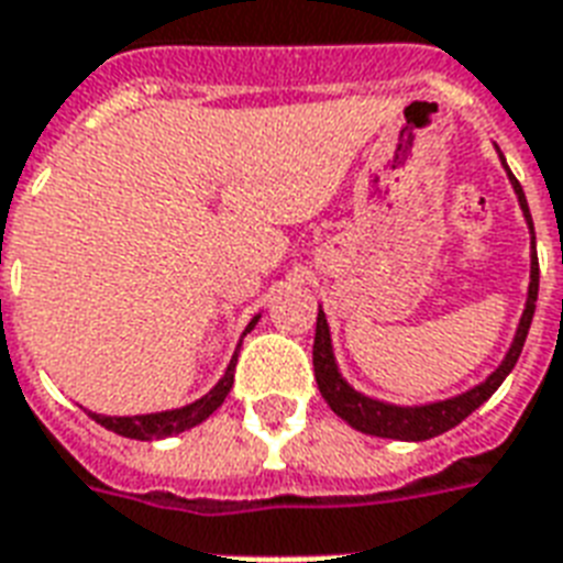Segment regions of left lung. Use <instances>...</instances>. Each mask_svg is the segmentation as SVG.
I'll return each instance as SVG.
<instances>
[{"instance_id":"8db88e82","label":"left lung","mask_w":563,"mask_h":563,"mask_svg":"<svg viewBox=\"0 0 563 563\" xmlns=\"http://www.w3.org/2000/svg\"><path fill=\"white\" fill-rule=\"evenodd\" d=\"M505 165V158H501ZM508 167V165H505ZM510 186L520 197L522 214L529 221L531 230V283H529V300H526V310H522L520 328H517V336H514V345L501 360V366L493 372L484 384L472 386L470 393L463 396L445 398V401H434V405L422 407H396L384 405V401H375V398L363 396L357 389H351L342 375H339L336 360H333V345H330V330L324 312L319 310V319H316V342H312V368H316V384H319L321 396L330 405V410L345 419L351 428H357L363 434L372 437H386V440H431L437 434H445L449 428L461 424L472 410L487 401V398L501 386V380L510 375V368L517 366V360L522 354V345H526V336H529L531 319H534V303H538V286H540V268H538V247H534V224H531L529 203H526V195H522V186L517 183V177L510 174Z\"/></svg>"}]
</instances>
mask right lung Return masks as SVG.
I'll list each match as a JSON object with an SVG mask.
<instances>
[{"label":"right lung","mask_w":563,"mask_h":563,"mask_svg":"<svg viewBox=\"0 0 563 563\" xmlns=\"http://www.w3.org/2000/svg\"><path fill=\"white\" fill-rule=\"evenodd\" d=\"M260 321V316L247 324V330L253 328ZM244 330V333H247ZM235 360L239 354H233L230 360V366H227L224 377L214 384V389L209 396L197 398L195 405H186L179 407V410H165V413H147V416H100V413H91L93 422H100L102 428H109L114 434L120 437H129V440H162V437H170V434H183L188 428H195L200 424L203 419L218 410V407L224 405V398L230 396V389H233V372H235Z\"/></svg>","instance_id":"add662e5"}]
</instances>
